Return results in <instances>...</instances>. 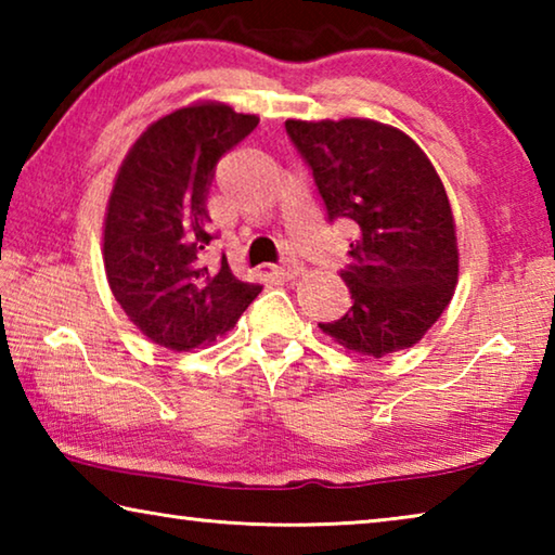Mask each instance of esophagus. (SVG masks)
<instances>
[{"label":"esophagus","mask_w":555,"mask_h":555,"mask_svg":"<svg viewBox=\"0 0 555 555\" xmlns=\"http://www.w3.org/2000/svg\"><path fill=\"white\" fill-rule=\"evenodd\" d=\"M276 271H279V274L284 276V279H296V276L300 274V271H304V267H300L298 261H294V259H284V261H281V264L276 267Z\"/></svg>","instance_id":"34e87169"}]
</instances>
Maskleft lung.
I'll list each match as a JSON object with an SVG mask.
<instances>
[{
  "mask_svg": "<svg viewBox=\"0 0 555 555\" xmlns=\"http://www.w3.org/2000/svg\"><path fill=\"white\" fill-rule=\"evenodd\" d=\"M286 131L327 218L357 228L340 274L352 308L318 327L357 354L413 347L453 298L460 267L455 218L434 164L409 134L374 119H286Z\"/></svg>",
  "mask_w": 555,
  "mask_h": 555,
  "instance_id": "1",
  "label": "left lung"
}]
</instances>
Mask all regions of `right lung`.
Masks as SVG:
<instances>
[{
	"instance_id": "obj_1",
	"label": "right lung",
	"mask_w": 555,
	"mask_h": 555,
	"mask_svg": "<svg viewBox=\"0 0 555 555\" xmlns=\"http://www.w3.org/2000/svg\"><path fill=\"white\" fill-rule=\"evenodd\" d=\"M257 125L215 100L178 107L142 131L112 185L102 230L109 288L129 321L173 352L228 335L261 294L228 259L212 269L203 255L215 166Z\"/></svg>"
}]
</instances>
